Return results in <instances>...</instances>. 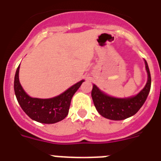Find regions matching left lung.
I'll list each match as a JSON object with an SVG mask.
<instances>
[{"mask_svg":"<svg viewBox=\"0 0 161 161\" xmlns=\"http://www.w3.org/2000/svg\"><path fill=\"white\" fill-rule=\"evenodd\" d=\"M148 80L143 90L131 98L118 99L108 96L99 90L95 85L93 86L91 96L93 102L99 114L111 120H123L136 114L147 99L151 90V78L149 67L145 60Z\"/></svg>","mask_w":161,"mask_h":161,"instance_id":"1","label":"left lung"}]
</instances>
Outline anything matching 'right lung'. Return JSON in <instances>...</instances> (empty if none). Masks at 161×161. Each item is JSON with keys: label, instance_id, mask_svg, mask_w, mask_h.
Returning a JSON list of instances; mask_svg holds the SVG:
<instances>
[{"label": "right lung", "instance_id": "right-lung-1", "mask_svg": "<svg viewBox=\"0 0 161 161\" xmlns=\"http://www.w3.org/2000/svg\"><path fill=\"white\" fill-rule=\"evenodd\" d=\"M19 66L14 75V94L24 112L30 119L38 123L51 124L60 122L67 116L72 96L81 86L83 80L58 96L51 99H38L32 98L25 93L19 80Z\"/></svg>", "mask_w": 161, "mask_h": 161}]
</instances>
